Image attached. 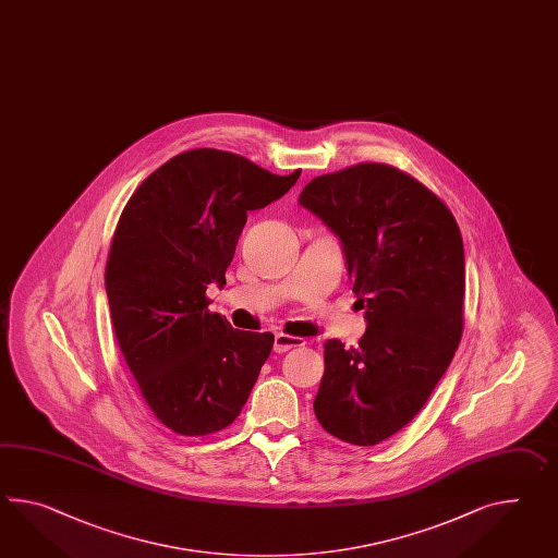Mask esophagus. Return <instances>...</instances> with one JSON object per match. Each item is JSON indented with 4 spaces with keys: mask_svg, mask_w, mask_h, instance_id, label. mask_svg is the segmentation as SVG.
<instances>
[{
    "mask_svg": "<svg viewBox=\"0 0 558 558\" xmlns=\"http://www.w3.org/2000/svg\"><path fill=\"white\" fill-rule=\"evenodd\" d=\"M304 344V340L299 339V337H290V335H276L274 337V351L276 353H286V351H290V349H296V347H302Z\"/></svg>",
    "mask_w": 558,
    "mask_h": 558,
    "instance_id": "1",
    "label": "esophagus"
}]
</instances>
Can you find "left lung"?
Instances as JSON below:
<instances>
[{
    "mask_svg": "<svg viewBox=\"0 0 558 558\" xmlns=\"http://www.w3.org/2000/svg\"><path fill=\"white\" fill-rule=\"evenodd\" d=\"M299 205L339 238L367 320L359 347L325 344L314 415L342 441L375 446L420 413L460 344L462 233L439 197L389 165L313 179Z\"/></svg>",
    "mask_w": 558,
    "mask_h": 558,
    "instance_id": "left-lung-1",
    "label": "left lung"
}]
</instances>
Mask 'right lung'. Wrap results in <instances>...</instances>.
I'll use <instances>...</instances> for the list:
<instances>
[{
    "instance_id": "obj_1",
    "label": "right lung",
    "mask_w": 558,
    "mask_h": 558,
    "mask_svg": "<svg viewBox=\"0 0 558 558\" xmlns=\"http://www.w3.org/2000/svg\"><path fill=\"white\" fill-rule=\"evenodd\" d=\"M240 155L181 153L145 179L110 244L105 286L124 361L157 420L181 435L216 434L240 415L272 351L270 332L231 328L207 311L256 211L296 183Z\"/></svg>"
}]
</instances>
